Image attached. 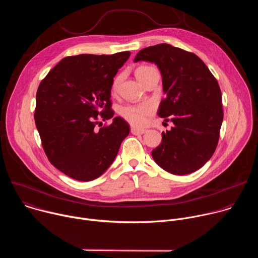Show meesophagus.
Returning <instances> with one entry per match:
<instances>
[{
    "mask_svg": "<svg viewBox=\"0 0 258 258\" xmlns=\"http://www.w3.org/2000/svg\"><path fill=\"white\" fill-rule=\"evenodd\" d=\"M131 132H132V134L133 135H143V134H145L146 133V130H144V128H138V127H132L131 128Z\"/></svg>",
    "mask_w": 258,
    "mask_h": 258,
    "instance_id": "1",
    "label": "esophagus"
}]
</instances>
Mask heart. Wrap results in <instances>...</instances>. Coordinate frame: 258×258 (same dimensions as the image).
<instances>
[{
	"label": "heart",
	"instance_id": "b5f03b06",
	"mask_svg": "<svg viewBox=\"0 0 258 258\" xmlns=\"http://www.w3.org/2000/svg\"><path fill=\"white\" fill-rule=\"evenodd\" d=\"M148 66H141L137 69L136 73L140 72L141 70H144L145 68H147ZM119 83V78H116L113 82L112 85V89L115 90L117 85ZM153 109L152 106L150 104H139V105H130V106H125L121 109L120 114L121 116L128 121L131 124L136 125V126H142L147 122V118L152 113Z\"/></svg>",
	"mask_w": 258,
	"mask_h": 258
}]
</instances>
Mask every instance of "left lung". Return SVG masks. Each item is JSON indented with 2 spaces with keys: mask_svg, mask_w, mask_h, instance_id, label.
<instances>
[{
  "mask_svg": "<svg viewBox=\"0 0 258 258\" xmlns=\"http://www.w3.org/2000/svg\"><path fill=\"white\" fill-rule=\"evenodd\" d=\"M139 61L159 68L166 97L159 105L158 115L170 117L174 124L162 133L161 144L152 151L153 159L176 175L198 170L213 155L223 123L217 81L197 55L168 44L141 50L134 62Z\"/></svg>",
  "mask_w": 258,
  "mask_h": 258,
  "instance_id": "8db88e82",
  "label": "left lung"
}]
</instances>
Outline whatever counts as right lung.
I'll use <instances>...</instances> for the list:
<instances>
[{"mask_svg": "<svg viewBox=\"0 0 258 258\" xmlns=\"http://www.w3.org/2000/svg\"><path fill=\"white\" fill-rule=\"evenodd\" d=\"M130 55L125 51L63 58L39 86L34 120L43 148L51 164L71 178L89 181L102 175L130 134L128 123L119 116L95 128L99 119L114 115L113 78Z\"/></svg>", "mask_w": 258, "mask_h": 258, "instance_id": "obj_1", "label": "right lung"}]
</instances>
